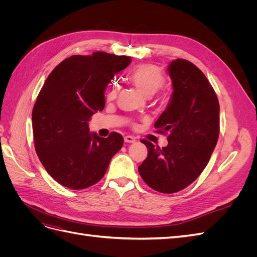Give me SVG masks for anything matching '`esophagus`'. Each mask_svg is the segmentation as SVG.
<instances>
[{
	"label": "esophagus",
	"mask_w": 257,
	"mask_h": 257,
	"mask_svg": "<svg viewBox=\"0 0 257 257\" xmlns=\"http://www.w3.org/2000/svg\"><path fill=\"white\" fill-rule=\"evenodd\" d=\"M124 142L127 143V144H133V143H135V142H136V138H135V137H133V136H130V135H127V136L124 137Z\"/></svg>",
	"instance_id": "esophagus-1"
}]
</instances>
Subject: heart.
<instances>
[{"label":"heart","instance_id":"heart-1","mask_svg":"<svg viewBox=\"0 0 257 257\" xmlns=\"http://www.w3.org/2000/svg\"><path fill=\"white\" fill-rule=\"evenodd\" d=\"M131 82L141 91L144 95L151 96L165 84V76L161 69L153 64H139L130 73ZM119 87L112 84L107 93L108 99H113L118 95Z\"/></svg>","mask_w":257,"mask_h":257}]
</instances>
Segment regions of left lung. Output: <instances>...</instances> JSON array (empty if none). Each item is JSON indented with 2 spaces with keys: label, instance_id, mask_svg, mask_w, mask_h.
<instances>
[{
  "label": "left lung",
  "instance_id": "left-lung-1",
  "mask_svg": "<svg viewBox=\"0 0 257 257\" xmlns=\"http://www.w3.org/2000/svg\"><path fill=\"white\" fill-rule=\"evenodd\" d=\"M173 96L154 126L167 135L168 145L143 139L148 157L138 167L151 189L173 194L189 186L203 173L220 134V105L207 77L192 62L177 59L168 66Z\"/></svg>",
  "mask_w": 257,
  "mask_h": 257
}]
</instances>
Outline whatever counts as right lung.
<instances>
[{
    "label": "right lung",
    "mask_w": 257,
    "mask_h": 257,
    "mask_svg": "<svg viewBox=\"0 0 257 257\" xmlns=\"http://www.w3.org/2000/svg\"><path fill=\"white\" fill-rule=\"evenodd\" d=\"M131 58L103 51L72 56L54 67L32 111L34 145L47 173L60 184L82 190L97 183L123 146L111 132L107 138L90 133L88 122L104 109V92Z\"/></svg>",
    "instance_id": "obj_1"
}]
</instances>
